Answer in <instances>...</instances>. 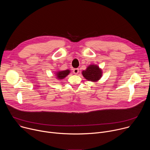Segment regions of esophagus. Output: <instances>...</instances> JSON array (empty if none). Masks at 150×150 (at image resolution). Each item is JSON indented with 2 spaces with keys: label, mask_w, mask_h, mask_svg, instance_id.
<instances>
[{
  "label": "esophagus",
  "mask_w": 150,
  "mask_h": 150,
  "mask_svg": "<svg viewBox=\"0 0 150 150\" xmlns=\"http://www.w3.org/2000/svg\"><path fill=\"white\" fill-rule=\"evenodd\" d=\"M73 72H74V74L77 75V74L79 73V69H78V68L74 69V70H73Z\"/></svg>",
  "instance_id": "obj_1"
}]
</instances>
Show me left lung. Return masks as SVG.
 <instances>
[{
  "mask_svg": "<svg viewBox=\"0 0 150 150\" xmlns=\"http://www.w3.org/2000/svg\"><path fill=\"white\" fill-rule=\"evenodd\" d=\"M83 76L88 81L97 82L102 76L103 72L101 69L96 65H90L85 70L82 71Z\"/></svg>",
  "mask_w": 150,
  "mask_h": 150,
  "instance_id": "left-lung-1",
  "label": "left lung"
}]
</instances>
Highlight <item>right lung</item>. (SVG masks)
<instances>
[{"mask_svg":"<svg viewBox=\"0 0 150 150\" xmlns=\"http://www.w3.org/2000/svg\"><path fill=\"white\" fill-rule=\"evenodd\" d=\"M70 70H65V71H60L56 72V78L58 79H63L67 76H68L70 73Z\"/></svg>","mask_w":150,"mask_h":150,"instance_id":"right-lung-1","label":"right lung"}]
</instances>
